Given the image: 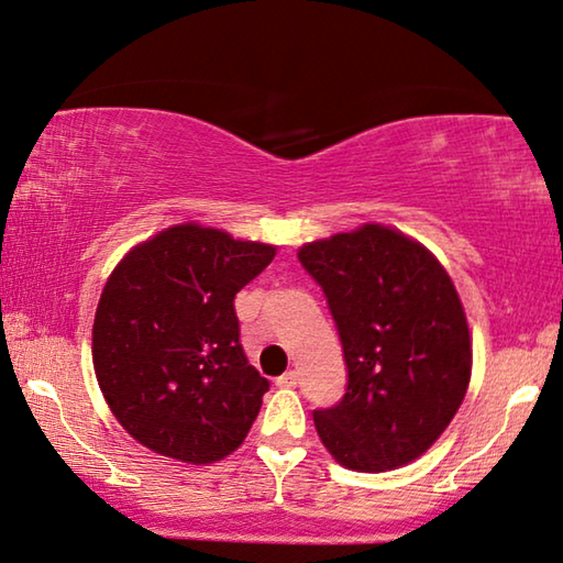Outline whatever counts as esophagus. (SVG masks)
<instances>
[{
	"mask_svg": "<svg viewBox=\"0 0 563 563\" xmlns=\"http://www.w3.org/2000/svg\"><path fill=\"white\" fill-rule=\"evenodd\" d=\"M299 382V374L294 372V368H289V372H284L279 379H276V386H282V389H291V386H297Z\"/></svg>",
	"mask_w": 563,
	"mask_h": 563,
	"instance_id": "1",
	"label": "esophagus"
}]
</instances>
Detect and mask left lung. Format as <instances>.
I'll return each mask as SVG.
<instances>
[{"mask_svg": "<svg viewBox=\"0 0 563 563\" xmlns=\"http://www.w3.org/2000/svg\"><path fill=\"white\" fill-rule=\"evenodd\" d=\"M324 291L346 362V394L314 409L321 444L354 472L421 456L462 407L472 339L462 299L437 256L382 224L299 249Z\"/></svg>", "mask_w": 563, "mask_h": 563, "instance_id": "8db88e82", "label": "left lung"}]
</instances>
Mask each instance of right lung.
I'll return each mask as SVG.
<instances>
[{
    "instance_id": "1",
    "label": "right lung",
    "mask_w": 563,
    "mask_h": 563,
    "mask_svg": "<svg viewBox=\"0 0 563 563\" xmlns=\"http://www.w3.org/2000/svg\"><path fill=\"white\" fill-rule=\"evenodd\" d=\"M274 254L189 221L117 264L97 307L91 358L109 409L140 444L187 464L242 446L269 382L239 342L234 297Z\"/></svg>"
}]
</instances>
